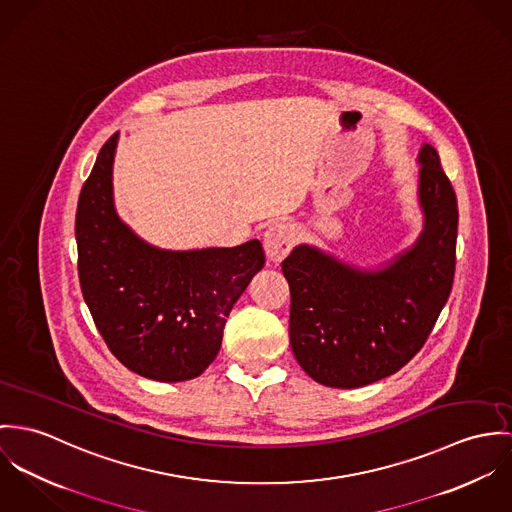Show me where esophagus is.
Instances as JSON below:
<instances>
[{
    "instance_id": "34e87169",
    "label": "esophagus",
    "mask_w": 512,
    "mask_h": 512,
    "mask_svg": "<svg viewBox=\"0 0 512 512\" xmlns=\"http://www.w3.org/2000/svg\"><path fill=\"white\" fill-rule=\"evenodd\" d=\"M298 241V229L292 224H273L265 233V251L271 261H283Z\"/></svg>"
}]
</instances>
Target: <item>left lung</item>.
<instances>
[{
  "label": "left lung",
  "instance_id": "8db88e82",
  "mask_svg": "<svg viewBox=\"0 0 512 512\" xmlns=\"http://www.w3.org/2000/svg\"><path fill=\"white\" fill-rule=\"evenodd\" d=\"M424 231L383 269L367 271L298 245L283 261L290 347L318 383L357 389L404 367L428 340L455 275L457 198L438 151L422 145Z\"/></svg>",
  "mask_w": 512,
  "mask_h": 512
}]
</instances>
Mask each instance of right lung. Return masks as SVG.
I'll list each match as a JSON object with an SVG mask.
<instances>
[{
  "instance_id": "1",
  "label": "right lung",
  "mask_w": 512,
  "mask_h": 512,
  "mask_svg": "<svg viewBox=\"0 0 512 512\" xmlns=\"http://www.w3.org/2000/svg\"><path fill=\"white\" fill-rule=\"evenodd\" d=\"M119 133L98 153L76 208L78 277L94 324L133 373L188 381L216 359L237 298L263 269L259 239L237 247L167 251L115 214L112 167Z\"/></svg>"
}]
</instances>
